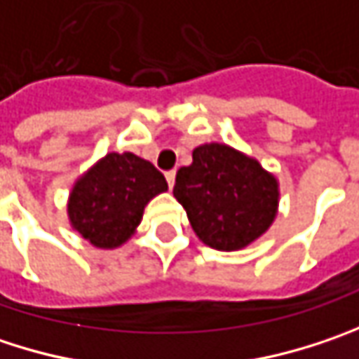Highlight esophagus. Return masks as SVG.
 <instances>
[{"label": "esophagus", "mask_w": 359, "mask_h": 359, "mask_svg": "<svg viewBox=\"0 0 359 359\" xmlns=\"http://www.w3.org/2000/svg\"><path fill=\"white\" fill-rule=\"evenodd\" d=\"M165 177H167V184H169V188H173V186H175V171H173V169H171V171H167Z\"/></svg>", "instance_id": "34e87169"}]
</instances>
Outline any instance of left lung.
<instances>
[{
  "label": "left lung",
  "instance_id": "obj_1",
  "mask_svg": "<svg viewBox=\"0 0 359 359\" xmlns=\"http://www.w3.org/2000/svg\"><path fill=\"white\" fill-rule=\"evenodd\" d=\"M173 196L196 237L218 251H237L259 239L278 215V180L241 151L206 142L192 165L175 175Z\"/></svg>",
  "mask_w": 359,
  "mask_h": 359
}]
</instances>
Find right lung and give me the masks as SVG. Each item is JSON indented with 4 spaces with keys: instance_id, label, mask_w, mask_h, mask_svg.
I'll use <instances>...</instances> for the list:
<instances>
[{
    "instance_id": "right-lung-1",
    "label": "right lung",
    "mask_w": 359,
    "mask_h": 359,
    "mask_svg": "<svg viewBox=\"0 0 359 359\" xmlns=\"http://www.w3.org/2000/svg\"><path fill=\"white\" fill-rule=\"evenodd\" d=\"M165 190V177L153 163L135 153H108L75 182L69 222L93 247L114 249L135 235L144 206Z\"/></svg>"
}]
</instances>
